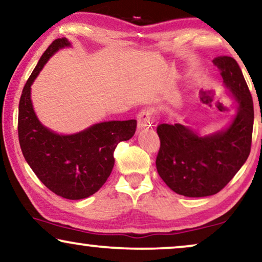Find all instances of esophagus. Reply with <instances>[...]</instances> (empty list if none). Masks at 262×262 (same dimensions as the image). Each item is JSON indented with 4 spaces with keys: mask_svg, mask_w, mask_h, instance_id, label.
Segmentation results:
<instances>
[{
    "mask_svg": "<svg viewBox=\"0 0 262 262\" xmlns=\"http://www.w3.org/2000/svg\"><path fill=\"white\" fill-rule=\"evenodd\" d=\"M152 123V112L142 111L138 115V130L141 132L144 129L151 127Z\"/></svg>",
    "mask_w": 262,
    "mask_h": 262,
    "instance_id": "obj_1",
    "label": "esophagus"
}]
</instances>
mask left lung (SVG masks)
I'll use <instances>...</instances> for the list:
<instances>
[{
    "mask_svg": "<svg viewBox=\"0 0 262 262\" xmlns=\"http://www.w3.org/2000/svg\"><path fill=\"white\" fill-rule=\"evenodd\" d=\"M225 89L236 106L226 127L201 134L190 125L160 124L161 140L156 167L167 186L185 197L213 196L230 183L250 154L254 106L237 61L215 58Z\"/></svg>",
    "mask_w": 262,
    "mask_h": 262,
    "instance_id": "1",
    "label": "left lung"
}]
</instances>
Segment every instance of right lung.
<instances>
[{"label": "right lung", "mask_w": 262, "mask_h": 262, "mask_svg": "<svg viewBox=\"0 0 262 262\" xmlns=\"http://www.w3.org/2000/svg\"><path fill=\"white\" fill-rule=\"evenodd\" d=\"M69 47L68 38L55 39L38 60L19 101L18 134L25 161L42 184L66 200H83L106 183L115 164V148L133 137L137 121L99 122L77 133L59 134L38 120L31 85L49 59Z\"/></svg>", "instance_id": "1"}]
</instances>
